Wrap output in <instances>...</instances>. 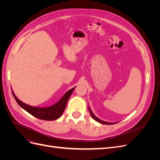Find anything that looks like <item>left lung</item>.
<instances>
[{"label": "left lung", "mask_w": 160, "mask_h": 160, "mask_svg": "<svg viewBox=\"0 0 160 160\" xmlns=\"http://www.w3.org/2000/svg\"><path fill=\"white\" fill-rule=\"evenodd\" d=\"M88 108H89V107H88ZM89 113H90V115H91L92 118L94 119L96 121V122H99V123H100L105 124V125H111V124L116 123V122H115V123H112V122H104V121H103V120H101V119H99L98 118H97L96 116L93 113V112H92L91 110L90 109V108H89Z\"/></svg>", "instance_id": "obj_1"}]
</instances>
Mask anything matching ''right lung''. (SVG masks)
<instances>
[{
  "instance_id": "1",
  "label": "right lung",
  "mask_w": 160,
  "mask_h": 160,
  "mask_svg": "<svg viewBox=\"0 0 160 160\" xmlns=\"http://www.w3.org/2000/svg\"><path fill=\"white\" fill-rule=\"evenodd\" d=\"M75 88V87L66 92V93L62 97L61 99L57 103L47 108H37L28 105L22 102L21 100H19L17 98V96L14 95L12 91V93L17 103L23 109L27 111L28 113H29L31 115L38 119L47 121H52L59 119L62 114V113H63V111H65L66 108L67 101H68L69 97L72 94Z\"/></svg>"
}]
</instances>
